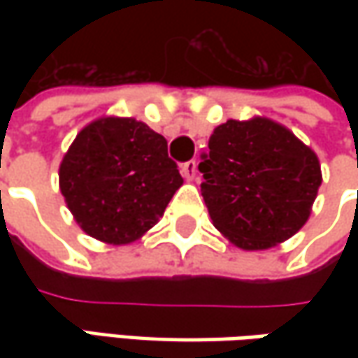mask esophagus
<instances>
[{"instance_id":"34e87169","label":"esophagus","mask_w":358,"mask_h":358,"mask_svg":"<svg viewBox=\"0 0 358 358\" xmlns=\"http://www.w3.org/2000/svg\"><path fill=\"white\" fill-rule=\"evenodd\" d=\"M181 175L185 177L187 181H193L195 179V175H197V161L195 159H191V161H187L181 165Z\"/></svg>"}]
</instances>
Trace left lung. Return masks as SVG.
<instances>
[{
	"instance_id": "left-lung-1",
	"label": "left lung",
	"mask_w": 358,
	"mask_h": 358,
	"mask_svg": "<svg viewBox=\"0 0 358 358\" xmlns=\"http://www.w3.org/2000/svg\"><path fill=\"white\" fill-rule=\"evenodd\" d=\"M213 225L241 249H268L307 223L321 187L317 155L282 125L255 117L219 125L201 155Z\"/></svg>"
}]
</instances>
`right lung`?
<instances>
[{"label":"right lung","mask_w":358,"mask_h":358,"mask_svg":"<svg viewBox=\"0 0 358 358\" xmlns=\"http://www.w3.org/2000/svg\"><path fill=\"white\" fill-rule=\"evenodd\" d=\"M183 185L163 135L131 117H103L79 131L59 167V189L81 229L125 245L163 217Z\"/></svg>","instance_id":"1"}]
</instances>
